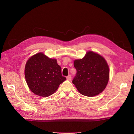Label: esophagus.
Listing matches in <instances>:
<instances>
[{
  "label": "esophagus",
  "mask_w": 134,
  "mask_h": 134,
  "mask_svg": "<svg viewBox=\"0 0 134 134\" xmlns=\"http://www.w3.org/2000/svg\"><path fill=\"white\" fill-rule=\"evenodd\" d=\"M66 79L69 80H71V75H69L66 76Z\"/></svg>",
  "instance_id": "obj_1"
}]
</instances>
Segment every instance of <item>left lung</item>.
<instances>
[{
	"instance_id": "8db88e82",
	"label": "left lung",
	"mask_w": 134,
	"mask_h": 134,
	"mask_svg": "<svg viewBox=\"0 0 134 134\" xmlns=\"http://www.w3.org/2000/svg\"><path fill=\"white\" fill-rule=\"evenodd\" d=\"M74 66L76 74L72 82L81 94L93 97L104 90L108 82L109 71L102 56L89 51L83 59L75 60Z\"/></svg>"
}]
</instances>
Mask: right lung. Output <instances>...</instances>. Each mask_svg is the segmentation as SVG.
Listing matches in <instances>:
<instances>
[{
    "label": "right lung",
    "instance_id": "right-lung-1",
    "mask_svg": "<svg viewBox=\"0 0 134 134\" xmlns=\"http://www.w3.org/2000/svg\"><path fill=\"white\" fill-rule=\"evenodd\" d=\"M25 74L30 90L36 95L44 97L53 94L66 80L56 60L48 58L41 52L27 61Z\"/></svg>",
    "mask_w": 134,
    "mask_h": 134
}]
</instances>
